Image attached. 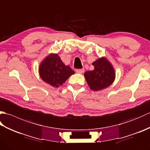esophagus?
Wrapping results in <instances>:
<instances>
[{"mask_svg": "<svg viewBox=\"0 0 150 150\" xmlns=\"http://www.w3.org/2000/svg\"><path fill=\"white\" fill-rule=\"evenodd\" d=\"M84 71V69H76V72L77 73H82Z\"/></svg>", "mask_w": 150, "mask_h": 150, "instance_id": "obj_1", "label": "esophagus"}]
</instances>
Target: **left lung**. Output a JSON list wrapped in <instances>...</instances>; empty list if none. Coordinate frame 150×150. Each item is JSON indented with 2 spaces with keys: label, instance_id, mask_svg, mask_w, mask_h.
Listing matches in <instances>:
<instances>
[{
  "label": "left lung",
  "instance_id": "obj_1",
  "mask_svg": "<svg viewBox=\"0 0 150 150\" xmlns=\"http://www.w3.org/2000/svg\"><path fill=\"white\" fill-rule=\"evenodd\" d=\"M92 64L94 69L86 71L84 74L91 90L97 91L110 86L115 77V73L110 62L106 58L102 57Z\"/></svg>",
  "mask_w": 150,
  "mask_h": 150
}]
</instances>
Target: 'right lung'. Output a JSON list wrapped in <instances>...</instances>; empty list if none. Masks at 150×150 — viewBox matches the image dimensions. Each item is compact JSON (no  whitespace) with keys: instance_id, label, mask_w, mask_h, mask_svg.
Here are the masks:
<instances>
[{"instance_id":"obj_1","label":"right lung","mask_w":150,"mask_h":150,"mask_svg":"<svg viewBox=\"0 0 150 150\" xmlns=\"http://www.w3.org/2000/svg\"><path fill=\"white\" fill-rule=\"evenodd\" d=\"M75 71L66 66L57 54H50L40 64L39 74L41 79L53 87H59Z\"/></svg>"}]
</instances>
